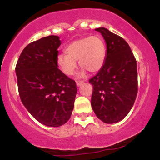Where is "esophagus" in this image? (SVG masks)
<instances>
[{
    "label": "esophagus",
    "instance_id": "1",
    "mask_svg": "<svg viewBox=\"0 0 160 160\" xmlns=\"http://www.w3.org/2000/svg\"><path fill=\"white\" fill-rule=\"evenodd\" d=\"M76 83H77V87H80V86H81L82 84H83V80H77V81H76Z\"/></svg>",
    "mask_w": 160,
    "mask_h": 160
}]
</instances>
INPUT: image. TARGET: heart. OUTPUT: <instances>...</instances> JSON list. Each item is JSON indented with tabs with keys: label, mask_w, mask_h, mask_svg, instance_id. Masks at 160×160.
<instances>
[{
	"label": "heart",
	"mask_w": 160,
	"mask_h": 160,
	"mask_svg": "<svg viewBox=\"0 0 160 160\" xmlns=\"http://www.w3.org/2000/svg\"><path fill=\"white\" fill-rule=\"evenodd\" d=\"M66 55L56 57V63L67 76H72L80 67L90 72H98L103 67L106 58V45L100 36H88L70 43L65 49Z\"/></svg>",
	"instance_id": "1"
}]
</instances>
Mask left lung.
<instances>
[{"instance_id":"8db88e82","label":"left lung","mask_w":160,"mask_h":160,"mask_svg":"<svg viewBox=\"0 0 160 160\" xmlns=\"http://www.w3.org/2000/svg\"><path fill=\"white\" fill-rule=\"evenodd\" d=\"M107 44L105 62L90 79L91 106L104 123L120 122L128 114L138 93L136 59L127 42L105 28H98Z\"/></svg>"}]
</instances>
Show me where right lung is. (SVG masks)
<instances>
[{
    "mask_svg": "<svg viewBox=\"0 0 160 160\" xmlns=\"http://www.w3.org/2000/svg\"><path fill=\"white\" fill-rule=\"evenodd\" d=\"M59 37L49 35L29 43L16 64L21 101L42 125L59 127L70 119L77 89L56 63Z\"/></svg>",
    "mask_w": 160,
    "mask_h": 160,
    "instance_id": "add662e5",
    "label": "right lung"
}]
</instances>
